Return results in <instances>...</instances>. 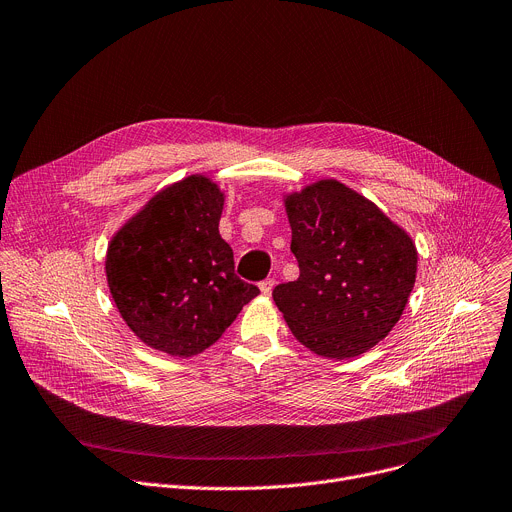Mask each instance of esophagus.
Masks as SVG:
<instances>
[{
  "label": "esophagus",
  "instance_id": "esophagus-1",
  "mask_svg": "<svg viewBox=\"0 0 512 512\" xmlns=\"http://www.w3.org/2000/svg\"><path fill=\"white\" fill-rule=\"evenodd\" d=\"M273 286H275V280H271V277H269V280H265V282H261V284H259V290H261V294H263V296H271Z\"/></svg>",
  "mask_w": 512,
  "mask_h": 512
}]
</instances>
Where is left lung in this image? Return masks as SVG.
I'll list each match as a JSON object with an SVG mask.
<instances>
[{"label":"left lung","mask_w":512,"mask_h":512,"mask_svg":"<svg viewBox=\"0 0 512 512\" xmlns=\"http://www.w3.org/2000/svg\"><path fill=\"white\" fill-rule=\"evenodd\" d=\"M300 277L273 290L292 335L312 353L349 359L380 343L416 282L408 232L337 179L284 196Z\"/></svg>","instance_id":"1"}]
</instances>
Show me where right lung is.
I'll return each instance as SVG.
<instances>
[{"label": "right lung", "instance_id": "right-lung-1", "mask_svg": "<svg viewBox=\"0 0 512 512\" xmlns=\"http://www.w3.org/2000/svg\"><path fill=\"white\" fill-rule=\"evenodd\" d=\"M224 192L194 173L159 190L108 243L106 280L128 329L188 359L214 345L257 294L235 275L218 222Z\"/></svg>", "mask_w": 512, "mask_h": 512}]
</instances>
